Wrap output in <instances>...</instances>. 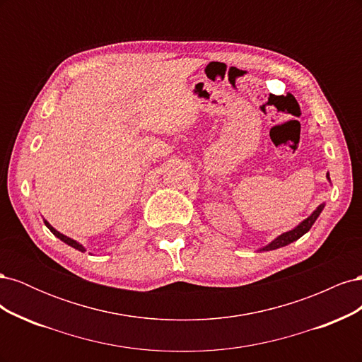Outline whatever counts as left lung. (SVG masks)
Wrapping results in <instances>:
<instances>
[{
  "label": "left lung",
  "mask_w": 362,
  "mask_h": 362,
  "mask_svg": "<svg viewBox=\"0 0 362 362\" xmlns=\"http://www.w3.org/2000/svg\"><path fill=\"white\" fill-rule=\"evenodd\" d=\"M326 178H327V181L331 182V178H329V173H326ZM323 208H325V204H320L319 206L315 208V210L311 213V216H308L305 218V221H302L298 226H294L293 229H290V231H287V233H282L281 235H278L275 240H272V242L269 243V245H266L264 247H261L259 249V252L261 250H275V249H279V247H284V246H287V245H290V243H293V242H296V240L298 238H300L303 234H306L311 229V226L314 225V222L317 221V217L320 216V213L323 211Z\"/></svg>",
  "instance_id": "obj_1"
}]
</instances>
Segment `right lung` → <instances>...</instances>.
<instances>
[{
  "instance_id": "1",
  "label": "right lung",
  "mask_w": 362,
  "mask_h": 362,
  "mask_svg": "<svg viewBox=\"0 0 362 362\" xmlns=\"http://www.w3.org/2000/svg\"><path fill=\"white\" fill-rule=\"evenodd\" d=\"M43 222H45V225H47V228L49 229V231L54 234V235H56L57 238H60L62 240V242L63 243H66V245H69V246H72L74 249H76V250H80V252H84L86 249H84V246L83 245H80L78 242H76V240H74V238H69V237H66V235H64V234H62V233H59L57 231V229L56 228H52L47 221H43Z\"/></svg>"
}]
</instances>
